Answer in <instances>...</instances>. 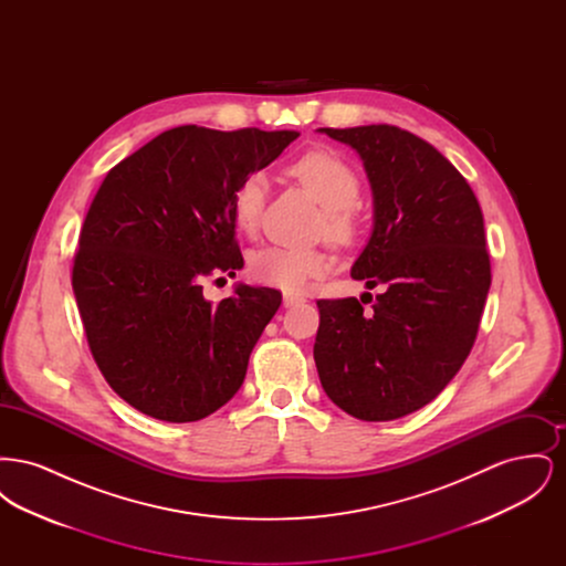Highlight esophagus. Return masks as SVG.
I'll return each mask as SVG.
<instances>
[{
    "instance_id": "esophagus-1",
    "label": "esophagus",
    "mask_w": 566,
    "mask_h": 566,
    "mask_svg": "<svg viewBox=\"0 0 566 566\" xmlns=\"http://www.w3.org/2000/svg\"><path fill=\"white\" fill-rule=\"evenodd\" d=\"M305 298L303 296L293 295V293H284V307H295L301 305Z\"/></svg>"
}]
</instances>
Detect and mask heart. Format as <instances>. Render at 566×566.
Wrapping results in <instances>:
<instances>
[{
	"mask_svg": "<svg viewBox=\"0 0 566 566\" xmlns=\"http://www.w3.org/2000/svg\"><path fill=\"white\" fill-rule=\"evenodd\" d=\"M291 171L296 180L323 203L326 229L331 235L346 238L352 233L350 210L360 197V180L350 165L326 150H310L298 157ZM268 180L261 171L248 174L231 195V218L243 233L259 227L265 206ZM333 268V256L323 250H296L286 245H268L252 254L250 273L286 293H301L312 280Z\"/></svg>",
	"mask_w": 566,
	"mask_h": 566,
	"instance_id": "b5f03b06",
	"label": "heart"
}]
</instances>
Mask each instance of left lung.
Masks as SVG:
<instances>
[{
    "label": "left lung",
    "mask_w": 566,
    "mask_h": 566,
    "mask_svg": "<svg viewBox=\"0 0 566 566\" xmlns=\"http://www.w3.org/2000/svg\"><path fill=\"white\" fill-rule=\"evenodd\" d=\"M356 150L374 195V231L352 265L358 298H321L314 360L326 397L386 422L431 403L473 348L490 259L475 192L434 146L392 125L318 129Z\"/></svg>",
    "instance_id": "left-lung-1"
}]
</instances>
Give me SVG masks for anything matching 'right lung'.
Instances as JSON below:
<instances>
[{
    "mask_svg": "<svg viewBox=\"0 0 566 566\" xmlns=\"http://www.w3.org/2000/svg\"><path fill=\"white\" fill-rule=\"evenodd\" d=\"M296 137L185 125L102 182L82 224L72 289L97 367L137 411L195 422L242 388L282 295L240 282L235 295L212 303L201 280L242 270L231 195Z\"/></svg>",
    "mask_w": 566,
    "mask_h": 566,
    "instance_id": "right-lung-1",
    "label": "right lung"
}]
</instances>
